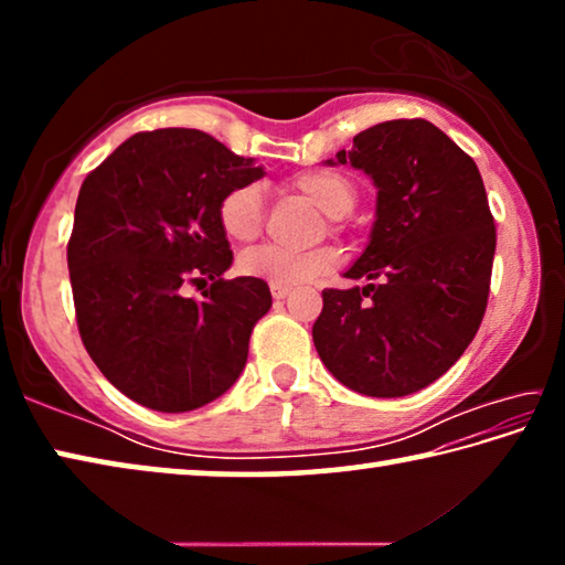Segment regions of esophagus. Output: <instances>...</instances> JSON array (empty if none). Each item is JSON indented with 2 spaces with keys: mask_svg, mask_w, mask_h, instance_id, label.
Listing matches in <instances>:
<instances>
[{
  "mask_svg": "<svg viewBox=\"0 0 565 565\" xmlns=\"http://www.w3.org/2000/svg\"><path fill=\"white\" fill-rule=\"evenodd\" d=\"M289 294H291V289H279V286H271V296L276 301H284Z\"/></svg>",
  "mask_w": 565,
  "mask_h": 565,
  "instance_id": "obj_1",
  "label": "esophagus"
}]
</instances>
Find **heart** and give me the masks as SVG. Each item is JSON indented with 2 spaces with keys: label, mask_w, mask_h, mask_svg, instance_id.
Instances as JSON below:
<instances>
[{
  "label": "heart",
  "mask_w": 565,
  "mask_h": 565,
  "mask_svg": "<svg viewBox=\"0 0 565 565\" xmlns=\"http://www.w3.org/2000/svg\"><path fill=\"white\" fill-rule=\"evenodd\" d=\"M294 186L331 218H343L351 214L359 202L356 184L347 174H339V171H306V174L294 179ZM216 218L222 232L232 242H254L264 226L262 189L246 184L226 191L222 202H218ZM337 264L339 252L331 246L296 252V248L264 244L248 248L238 256V271L262 279L269 286H279V289H294V286L317 281L337 269Z\"/></svg>",
  "instance_id": "1"
}]
</instances>
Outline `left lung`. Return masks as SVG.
Returning a JSON list of instances; mask_svg holds the SVG:
<instances>
[{"label":"left lung","instance_id":"1","mask_svg":"<svg viewBox=\"0 0 565 565\" xmlns=\"http://www.w3.org/2000/svg\"><path fill=\"white\" fill-rule=\"evenodd\" d=\"M374 179L376 222L347 279L323 289L313 347L343 386L408 396L444 376L473 341L489 303L495 226L476 161L426 119L353 137L337 161Z\"/></svg>","mask_w":565,"mask_h":565}]
</instances>
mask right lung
Masks as SVG:
<instances>
[{
	"label": "right lung",
	"instance_id": "right-lung-1",
	"mask_svg": "<svg viewBox=\"0 0 565 565\" xmlns=\"http://www.w3.org/2000/svg\"><path fill=\"white\" fill-rule=\"evenodd\" d=\"M199 129L139 131L84 179L66 264L84 349L124 396L181 414L234 386L271 291L224 279L226 191L262 179ZM212 280L202 302L185 286Z\"/></svg>",
	"mask_w": 565,
	"mask_h": 565
}]
</instances>
